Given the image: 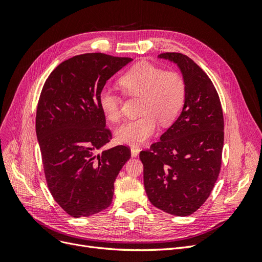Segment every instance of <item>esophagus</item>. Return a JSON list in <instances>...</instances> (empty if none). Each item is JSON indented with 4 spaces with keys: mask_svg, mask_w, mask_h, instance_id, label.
Here are the masks:
<instances>
[{
    "mask_svg": "<svg viewBox=\"0 0 262 262\" xmlns=\"http://www.w3.org/2000/svg\"><path fill=\"white\" fill-rule=\"evenodd\" d=\"M140 153V148L139 147H131V156L132 157H137Z\"/></svg>",
    "mask_w": 262,
    "mask_h": 262,
    "instance_id": "1",
    "label": "esophagus"
}]
</instances>
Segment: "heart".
Listing matches in <instances>:
<instances>
[{
    "instance_id": "heart-1",
    "label": "heart",
    "mask_w": 262,
    "mask_h": 262,
    "mask_svg": "<svg viewBox=\"0 0 262 262\" xmlns=\"http://www.w3.org/2000/svg\"><path fill=\"white\" fill-rule=\"evenodd\" d=\"M122 92L132 97H141L140 114L121 124L116 131L120 143L138 146L143 144L162 125L170 124L178 117L186 98V84L182 76L173 71H164L149 63H139L119 78ZM121 98L109 89L98 96V104L109 121L116 122L121 117Z\"/></svg>"
}]
</instances>
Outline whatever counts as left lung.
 I'll return each mask as SVG.
<instances>
[{"mask_svg":"<svg viewBox=\"0 0 262 262\" xmlns=\"http://www.w3.org/2000/svg\"><path fill=\"white\" fill-rule=\"evenodd\" d=\"M186 84L181 114L161 140L142 150L144 188L154 207L188 216L207 201L217 180L224 144V118L219 94L204 71L187 55L166 52Z\"/></svg>","mask_w":262,"mask_h":262,"instance_id":"left-lung-1","label":"left lung"}]
</instances>
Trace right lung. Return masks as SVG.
Listing matches in <instances>:
<instances>
[{"mask_svg": "<svg viewBox=\"0 0 262 262\" xmlns=\"http://www.w3.org/2000/svg\"><path fill=\"white\" fill-rule=\"evenodd\" d=\"M131 61L105 53L75 55L55 68L42 87L36 133L45 176L55 202L73 217L112 204L115 180L131 157L124 145L95 154L112 140L99 93Z\"/></svg>", "mask_w": 262, "mask_h": 262, "instance_id": "obj_1", "label": "right lung"}]
</instances>
